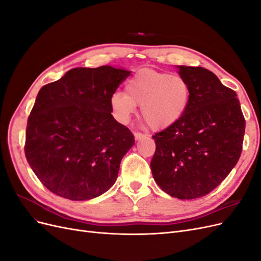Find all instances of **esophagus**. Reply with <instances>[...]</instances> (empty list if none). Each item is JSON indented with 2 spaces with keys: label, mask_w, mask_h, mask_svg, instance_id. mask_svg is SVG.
<instances>
[{
  "label": "esophagus",
  "mask_w": 261,
  "mask_h": 261,
  "mask_svg": "<svg viewBox=\"0 0 261 261\" xmlns=\"http://www.w3.org/2000/svg\"><path fill=\"white\" fill-rule=\"evenodd\" d=\"M134 136H135V139H136V140L143 139V138H145V137H146L145 134H143V133H139V132H135V133H134Z\"/></svg>",
  "instance_id": "1"
}]
</instances>
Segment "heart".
I'll list each match as a JSON object with an SVG mask.
<instances>
[{
    "instance_id": "b5f03b06",
    "label": "heart",
    "mask_w": 261,
    "mask_h": 261,
    "mask_svg": "<svg viewBox=\"0 0 261 261\" xmlns=\"http://www.w3.org/2000/svg\"><path fill=\"white\" fill-rule=\"evenodd\" d=\"M191 102V87L185 78L144 68L125 83V92L116 91L111 107L121 121H127L140 106L141 115L152 129L159 130L176 124Z\"/></svg>"
}]
</instances>
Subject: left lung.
Wrapping results in <instances>:
<instances>
[{
	"instance_id": "obj_1",
	"label": "left lung",
	"mask_w": 261,
	"mask_h": 261,
	"mask_svg": "<svg viewBox=\"0 0 261 261\" xmlns=\"http://www.w3.org/2000/svg\"><path fill=\"white\" fill-rule=\"evenodd\" d=\"M191 87L180 120L156 133L150 163L155 183L178 199L212 192L230 174L243 148L245 118L238 94L203 67L178 66Z\"/></svg>"
}]
</instances>
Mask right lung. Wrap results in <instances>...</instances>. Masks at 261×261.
Wrapping results in <instances>:
<instances>
[{
  "instance_id": "1",
  "label": "right lung",
  "mask_w": 261,
  "mask_h": 261,
  "mask_svg": "<svg viewBox=\"0 0 261 261\" xmlns=\"http://www.w3.org/2000/svg\"><path fill=\"white\" fill-rule=\"evenodd\" d=\"M129 73L107 65L77 67L38 92L27 122L25 154L53 194L88 200L115 183L135 139L114 120L111 97Z\"/></svg>"
}]
</instances>
